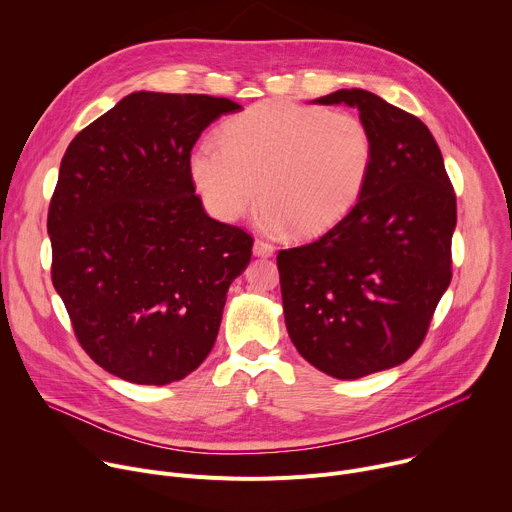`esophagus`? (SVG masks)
Returning a JSON list of instances; mask_svg holds the SVG:
<instances>
[{"label": "esophagus", "instance_id": "esophagus-1", "mask_svg": "<svg viewBox=\"0 0 512 512\" xmlns=\"http://www.w3.org/2000/svg\"><path fill=\"white\" fill-rule=\"evenodd\" d=\"M275 253V247L271 243H265V241H255L253 243V255L255 257H271Z\"/></svg>", "mask_w": 512, "mask_h": 512}]
</instances>
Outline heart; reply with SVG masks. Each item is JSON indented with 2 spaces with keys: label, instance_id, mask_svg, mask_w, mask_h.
Masks as SVG:
<instances>
[{
  "label": "heart",
  "instance_id": "heart-1",
  "mask_svg": "<svg viewBox=\"0 0 512 512\" xmlns=\"http://www.w3.org/2000/svg\"><path fill=\"white\" fill-rule=\"evenodd\" d=\"M373 160L375 137L358 115L267 101L227 121L221 143L200 141L190 174L216 221H239L261 192L255 223L263 233L308 237L352 210Z\"/></svg>",
  "mask_w": 512,
  "mask_h": 512
}]
</instances>
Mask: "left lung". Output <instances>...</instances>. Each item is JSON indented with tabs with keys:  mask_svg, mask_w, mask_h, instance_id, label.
I'll list each match as a JSON object with an SVG mask.
<instances>
[{
	"mask_svg": "<svg viewBox=\"0 0 512 512\" xmlns=\"http://www.w3.org/2000/svg\"><path fill=\"white\" fill-rule=\"evenodd\" d=\"M312 103L358 109L373 131L375 160L338 225L279 251L283 316L312 367L352 381L393 369L419 348L452 279L456 194L417 117L362 89Z\"/></svg>",
	"mask_w": 512,
	"mask_h": 512,
	"instance_id": "8db88e82",
	"label": "left lung"
}]
</instances>
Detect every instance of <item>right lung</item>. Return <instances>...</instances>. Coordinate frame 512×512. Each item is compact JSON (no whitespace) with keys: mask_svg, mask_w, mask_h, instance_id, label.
<instances>
[{"mask_svg":"<svg viewBox=\"0 0 512 512\" xmlns=\"http://www.w3.org/2000/svg\"><path fill=\"white\" fill-rule=\"evenodd\" d=\"M210 95L135 91L70 141L48 210L52 283L87 354L135 385H168L214 346L253 239L210 218L190 152L221 115Z\"/></svg>","mask_w":512,"mask_h":512,"instance_id":"obj_1","label":"right lung"}]
</instances>
